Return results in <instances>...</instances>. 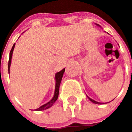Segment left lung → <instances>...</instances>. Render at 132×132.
Here are the masks:
<instances>
[{
    "mask_svg": "<svg viewBox=\"0 0 132 132\" xmlns=\"http://www.w3.org/2000/svg\"><path fill=\"white\" fill-rule=\"evenodd\" d=\"M95 24L97 26H98V27H100V25H98V24H96V23H95ZM87 96V98H88L89 99V100L91 101V102H93V103H95V104H100V105H102V104H105V103H101V102H96V101L94 100L91 99V98H89V97L88 96Z\"/></svg>",
    "mask_w": 132,
    "mask_h": 132,
    "instance_id": "1",
    "label": "left lung"
}]
</instances>
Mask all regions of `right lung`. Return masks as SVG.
<instances>
[{"instance_id": "right-lung-1", "label": "right lung", "mask_w": 132, "mask_h": 132, "mask_svg": "<svg viewBox=\"0 0 132 132\" xmlns=\"http://www.w3.org/2000/svg\"><path fill=\"white\" fill-rule=\"evenodd\" d=\"M14 46H15V43L13 45V47H12L11 50L10 51V54H9V62H8V73L9 75L10 73V66L11 64V59H12V55H13V50H14ZM65 68L62 69L61 71H59V72L56 73L55 75V91H54V94L53 98L49 101L48 102H47L45 104L41 105L40 107H39L38 109H35L36 111H41V110H45L46 109H49L52 107V106L54 105V103H55V101L57 100L58 96H59V87L60 84H61V80H62V76H63L64 73Z\"/></svg>"}]
</instances>
